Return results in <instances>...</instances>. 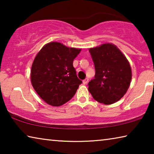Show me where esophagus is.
<instances>
[{"mask_svg": "<svg viewBox=\"0 0 154 154\" xmlns=\"http://www.w3.org/2000/svg\"><path fill=\"white\" fill-rule=\"evenodd\" d=\"M88 81H89V79H88V78H86V79H85L83 81V84H87Z\"/></svg>", "mask_w": 154, "mask_h": 154, "instance_id": "34e87169", "label": "esophagus"}]
</instances>
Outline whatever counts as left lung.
<instances>
[{"label":"left lung","mask_w":154,"mask_h":154,"mask_svg":"<svg viewBox=\"0 0 154 154\" xmlns=\"http://www.w3.org/2000/svg\"><path fill=\"white\" fill-rule=\"evenodd\" d=\"M94 64L95 76L88 83L94 100L111 105L123 97L130 86L132 71L122 52L113 44L105 43L89 49Z\"/></svg>","instance_id":"obj_1"}]
</instances>
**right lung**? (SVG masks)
Instances as JSON below:
<instances>
[{"label":"right lung","instance_id":"add662e5","mask_svg":"<svg viewBox=\"0 0 154 154\" xmlns=\"http://www.w3.org/2000/svg\"><path fill=\"white\" fill-rule=\"evenodd\" d=\"M80 51L81 49L51 42L36 56L31 69V83L38 96L49 105H64L73 97L82 83L72 65Z\"/></svg>","mask_w":154,"mask_h":154}]
</instances>
